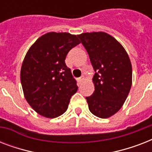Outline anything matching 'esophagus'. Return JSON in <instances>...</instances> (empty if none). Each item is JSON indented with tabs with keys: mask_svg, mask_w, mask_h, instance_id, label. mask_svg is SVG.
Returning a JSON list of instances; mask_svg holds the SVG:
<instances>
[{
	"mask_svg": "<svg viewBox=\"0 0 152 152\" xmlns=\"http://www.w3.org/2000/svg\"><path fill=\"white\" fill-rule=\"evenodd\" d=\"M83 80H84V76H80V78H78V80H78V83H79V84H80L81 82H82V81H83Z\"/></svg>",
	"mask_w": 152,
	"mask_h": 152,
	"instance_id": "1",
	"label": "esophagus"
}]
</instances>
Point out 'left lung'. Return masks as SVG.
Wrapping results in <instances>:
<instances>
[{
  "label": "left lung",
  "mask_w": 152,
  "mask_h": 152,
  "mask_svg": "<svg viewBox=\"0 0 152 152\" xmlns=\"http://www.w3.org/2000/svg\"><path fill=\"white\" fill-rule=\"evenodd\" d=\"M95 70V91L86 97L88 108L96 117L110 118L124 104L132 86V65L123 46L105 32L78 35Z\"/></svg>",
  "instance_id": "obj_1"
}]
</instances>
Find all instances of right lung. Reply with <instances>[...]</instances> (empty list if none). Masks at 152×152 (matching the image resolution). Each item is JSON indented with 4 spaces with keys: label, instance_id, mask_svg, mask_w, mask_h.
Masks as SVG:
<instances>
[{
    "label": "right lung",
    "instance_id": "1",
    "mask_svg": "<svg viewBox=\"0 0 152 152\" xmlns=\"http://www.w3.org/2000/svg\"><path fill=\"white\" fill-rule=\"evenodd\" d=\"M80 43L76 35L50 32L27 53L20 72L21 84L26 100L40 115L53 118L67 110L78 88L64 60Z\"/></svg>",
    "mask_w": 152,
    "mask_h": 152
}]
</instances>
